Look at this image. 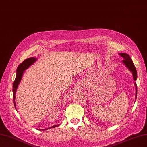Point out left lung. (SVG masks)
<instances>
[{
	"mask_svg": "<svg viewBox=\"0 0 147 147\" xmlns=\"http://www.w3.org/2000/svg\"><path fill=\"white\" fill-rule=\"evenodd\" d=\"M120 56H121L122 57H123V63L125 64V65L129 69V70L131 72H132V75H133V78H134V80L136 81L137 80V70L136 69L135 67V66L132 63V61L131 58V57L129 56V55L126 54V53H119V54ZM134 84L136 86V97H137V84L136 82H135Z\"/></svg>",
	"mask_w": 147,
	"mask_h": 147,
	"instance_id": "1",
	"label": "left lung"
}]
</instances>
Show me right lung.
Here are the masks:
<instances>
[{
    "label": "right lung",
    "mask_w": 147,
    "mask_h": 147,
    "mask_svg": "<svg viewBox=\"0 0 147 147\" xmlns=\"http://www.w3.org/2000/svg\"><path fill=\"white\" fill-rule=\"evenodd\" d=\"M37 58H35V57H30V58H28L25 59L23 63L21 64H20L18 67V68L16 69V78L15 80V82L13 83V102H14V105L15 107V109L16 108V104H15V94H16V90L18 88V86L21 80V78L22 77H23V75L24 73V71L26 70L28 68H29V67L31 65H32L35 61H36ZM59 125L57 124V125H55L54 126H52L50 127H48L47 129H40V130H47L48 129H50V128H53V127H57Z\"/></svg>",
    "instance_id": "1"
}]
</instances>
